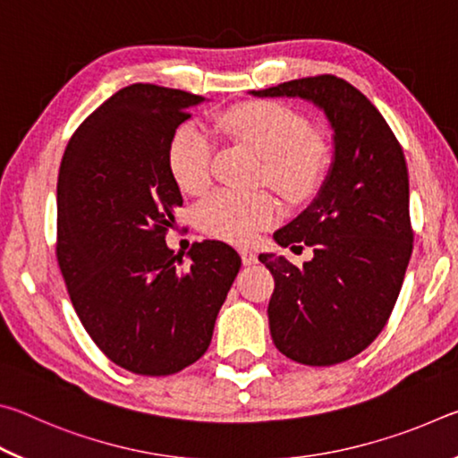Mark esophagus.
<instances>
[{
	"label": "esophagus",
	"instance_id": "obj_1",
	"mask_svg": "<svg viewBox=\"0 0 458 458\" xmlns=\"http://www.w3.org/2000/svg\"><path fill=\"white\" fill-rule=\"evenodd\" d=\"M240 257H242V262H244L246 267H252V265H257V262H259L257 252L248 250V248H244V250H240Z\"/></svg>",
	"mask_w": 458,
	"mask_h": 458
}]
</instances>
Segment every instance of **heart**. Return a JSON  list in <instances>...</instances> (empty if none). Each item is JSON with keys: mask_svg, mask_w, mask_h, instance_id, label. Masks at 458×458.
<instances>
[{"mask_svg": "<svg viewBox=\"0 0 458 458\" xmlns=\"http://www.w3.org/2000/svg\"><path fill=\"white\" fill-rule=\"evenodd\" d=\"M216 129L244 143L262 157L260 182L289 199H303L319 185L327 165L325 147L311 135L309 123L276 103H244L216 117ZM214 139L206 127L185 123L169 143L167 161L175 183L185 193H201L210 183ZM281 206L268 191L240 193L216 190L196 210L206 234L248 242L259 230L275 224Z\"/></svg>", "mask_w": 458, "mask_h": 458, "instance_id": "b5f03b06", "label": "heart"}]
</instances>
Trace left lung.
I'll return each instance as SVG.
<instances>
[{
    "mask_svg": "<svg viewBox=\"0 0 458 458\" xmlns=\"http://www.w3.org/2000/svg\"><path fill=\"white\" fill-rule=\"evenodd\" d=\"M250 95L303 98L323 111L333 131L323 185L273 236L284 248L311 246L313 259L297 268L284 257H259L275 276L270 335L278 352L305 366L352 360L390 319L412 254L404 153L377 108L333 74Z\"/></svg>",
    "mask_w": 458,
    "mask_h": 458,
    "instance_id": "obj_1",
    "label": "left lung"
}]
</instances>
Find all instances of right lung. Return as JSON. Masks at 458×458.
<instances>
[{
  "instance_id": "add662e5",
  "label": "right lung",
  "mask_w": 458,
  "mask_h": 458,
  "mask_svg": "<svg viewBox=\"0 0 458 458\" xmlns=\"http://www.w3.org/2000/svg\"><path fill=\"white\" fill-rule=\"evenodd\" d=\"M204 97L131 84L76 129L58 174L56 257L68 294L108 360L169 376L206 353L240 270L220 240L175 254L165 244L183 204L167 151Z\"/></svg>"
}]
</instances>
